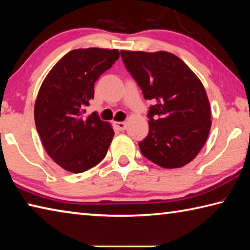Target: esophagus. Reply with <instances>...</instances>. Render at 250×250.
<instances>
[{
	"label": "esophagus",
	"mask_w": 250,
	"mask_h": 250,
	"mask_svg": "<svg viewBox=\"0 0 250 250\" xmlns=\"http://www.w3.org/2000/svg\"><path fill=\"white\" fill-rule=\"evenodd\" d=\"M115 126L120 131H124L126 129V124L125 122H115Z\"/></svg>",
	"instance_id": "34e87169"
}]
</instances>
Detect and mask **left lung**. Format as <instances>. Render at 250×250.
I'll return each instance as SVG.
<instances>
[{"label":"left lung","instance_id":"1","mask_svg":"<svg viewBox=\"0 0 250 250\" xmlns=\"http://www.w3.org/2000/svg\"><path fill=\"white\" fill-rule=\"evenodd\" d=\"M126 70L141 88L149 107V133L141 153L164 168L195 159L210 130V107L204 86L183 61L167 52L121 50Z\"/></svg>","mask_w":250,"mask_h":250}]
</instances>
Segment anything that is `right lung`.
<instances>
[{"label": "right lung", "instance_id": "right-lung-1", "mask_svg": "<svg viewBox=\"0 0 250 250\" xmlns=\"http://www.w3.org/2000/svg\"><path fill=\"white\" fill-rule=\"evenodd\" d=\"M119 58L118 49L86 48L67 53L42 83L34 117L46 152L59 167L82 173L104 160L113 130L96 112L84 117L97 79Z\"/></svg>", "mask_w": 250, "mask_h": 250}]
</instances>
